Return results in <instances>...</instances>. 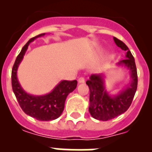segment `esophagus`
<instances>
[{
    "instance_id": "esophagus-1",
    "label": "esophagus",
    "mask_w": 152,
    "mask_h": 152,
    "mask_svg": "<svg viewBox=\"0 0 152 152\" xmlns=\"http://www.w3.org/2000/svg\"><path fill=\"white\" fill-rule=\"evenodd\" d=\"M77 81H78L79 84H81V83H84L85 80H84V78L83 77H79L78 80H77Z\"/></svg>"
}]
</instances>
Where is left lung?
Listing matches in <instances>:
<instances>
[{
	"mask_svg": "<svg viewBox=\"0 0 152 152\" xmlns=\"http://www.w3.org/2000/svg\"><path fill=\"white\" fill-rule=\"evenodd\" d=\"M115 43L122 50L126 51V58L117 63L129 70V84L115 95H110L105 88V75H91L87 80L90 89L89 112L92 117L98 120L107 121L126 112L131 105L138 85L137 69L134 57L129 48L121 40L113 37Z\"/></svg>",
	"mask_w": 152,
	"mask_h": 152,
	"instance_id": "obj_1",
	"label": "left lung"
}]
</instances>
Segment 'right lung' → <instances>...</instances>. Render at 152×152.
Instances as JSON below:
<instances>
[{"mask_svg": "<svg viewBox=\"0 0 152 152\" xmlns=\"http://www.w3.org/2000/svg\"><path fill=\"white\" fill-rule=\"evenodd\" d=\"M45 34L42 33L30 39L23 47L16 58L11 74L12 88L21 109L25 113L39 121H50L59 117L64 110L67 96L76 88L77 84L76 80L72 81L61 80L50 93L42 96L29 94L22 88L17 75L19 65L23 58L29 43Z\"/></svg>", "mask_w": 152, "mask_h": 152, "instance_id": "obj_1", "label": "right lung"}]
</instances>
